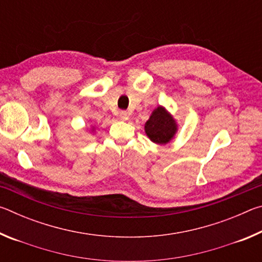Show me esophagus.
Listing matches in <instances>:
<instances>
[{"instance_id": "esophagus-1", "label": "esophagus", "mask_w": 262, "mask_h": 262, "mask_svg": "<svg viewBox=\"0 0 262 262\" xmlns=\"http://www.w3.org/2000/svg\"><path fill=\"white\" fill-rule=\"evenodd\" d=\"M128 118H129V115H128L127 112H125V111H122V112L119 113V119L122 121H127Z\"/></svg>"}]
</instances>
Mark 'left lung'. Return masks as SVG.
<instances>
[{
  "label": "left lung",
  "instance_id": "1",
  "mask_svg": "<svg viewBox=\"0 0 262 262\" xmlns=\"http://www.w3.org/2000/svg\"><path fill=\"white\" fill-rule=\"evenodd\" d=\"M144 132L154 143L167 144L178 132V125L173 115L167 112L165 107L158 106L152 111L149 120L145 122Z\"/></svg>",
  "mask_w": 262,
  "mask_h": 262
}]
</instances>
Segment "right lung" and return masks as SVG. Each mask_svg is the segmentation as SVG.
Listing matches in <instances>:
<instances>
[{"label": "right lung", "mask_w": 262, "mask_h": 262, "mask_svg": "<svg viewBox=\"0 0 262 262\" xmlns=\"http://www.w3.org/2000/svg\"><path fill=\"white\" fill-rule=\"evenodd\" d=\"M91 130H92V132H95V128H94V127H92V129H91Z\"/></svg>", "instance_id": "right-lung-1"}]
</instances>
